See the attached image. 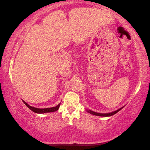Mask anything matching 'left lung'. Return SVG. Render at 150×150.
I'll list each match as a JSON object with an SVG mask.
<instances>
[{
	"label": "left lung",
	"mask_w": 150,
	"mask_h": 150,
	"mask_svg": "<svg viewBox=\"0 0 150 150\" xmlns=\"http://www.w3.org/2000/svg\"><path fill=\"white\" fill-rule=\"evenodd\" d=\"M123 108V107H122ZM121 108L120 109H118V110H116V111H114L112 112H110V113H105V114H103V113H98V112H93L92 110H87L88 112H89L90 114H91V115H96V116H105V117H106V116H112L114 115H115L116 113H117L118 111H120L122 108Z\"/></svg>",
	"instance_id": "8db88e82"
}]
</instances>
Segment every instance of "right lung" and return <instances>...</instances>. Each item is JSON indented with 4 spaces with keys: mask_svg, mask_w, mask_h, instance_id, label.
I'll return each mask as SVG.
<instances>
[{
    "mask_svg": "<svg viewBox=\"0 0 150 150\" xmlns=\"http://www.w3.org/2000/svg\"><path fill=\"white\" fill-rule=\"evenodd\" d=\"M23 103L26 105L28 107L30 110L34 112L35 113H39V114H42V113H47V112H55L57 111L58 109H59V106H60V103L59 105H57L56 106H54V107H52V108H35L33 107V106H30L28 104H27L25 101L23 100Z\"/></svg>",
    "mask_w": 150,
    "mask_h": 150,
    "instance_id": "1",
    "label": "right lung"
}]
</instances>
